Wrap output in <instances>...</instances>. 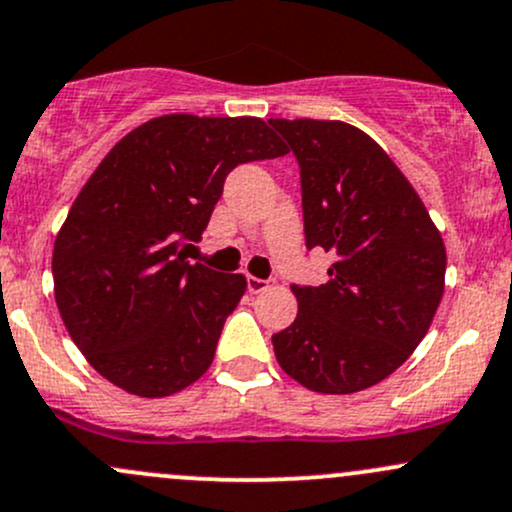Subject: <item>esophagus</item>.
<instances>
[{
	"label": "esophagus",
	"instance_id": "34e87169",
	"mask_svg": "<svg viewBox=\"0 0 512 512\" xmlns=\"http://www.w3.org/2000/svg\"><path fill=\"white\" fill-rule=\"evenodd\" d=\"M274 284V279H260V277H247V292L250 294H262L267 292Z\"/></svg>",
	"mask_w": 512,
	"mask_h": 512
}]
</instances>
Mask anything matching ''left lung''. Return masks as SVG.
Instances as JSON below:
<instances>
[{"label":"left lung","instance_id":"left-lung-1","mask_svg":"<svg viewBox=\"0 0 512 512\" xmlns=\"http://www.w3.org/2000/svg\"><path fill=\"white\" fill-rule=\"evenodd\" d=\"M270 125L297 157L306 250L333 257L324 284H292L299 314L272 336L274 355L324 395L378 385L427 336L444 294V242L410 181L358 127Z\"/></svg>","mask_w":512,"mask_h":512}]
</instances>
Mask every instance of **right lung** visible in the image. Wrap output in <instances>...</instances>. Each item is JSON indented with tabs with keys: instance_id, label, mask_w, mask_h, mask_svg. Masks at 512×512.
I'll list each match as a JSON object with an SVG mask.
<instances>
[{
	"instance_id": "obj_1",
	"label": "right lung",
	"mask_w": 512,
	"mask_h": 512,
	"mask_svg": "<svg viewBox=\"0 0 512 512\" xmlns=\"http://www.w3.org/2000/svg\"><path fill=\"white\" fill-rule=\"evenodd\" d=\"M287 154L257 117L166 115L112 147L53 245L61 319L88 363L139 397H166L213 363L242 274L191 265L223 196L247 161Z\"/></svg>"
}]
</instances>
